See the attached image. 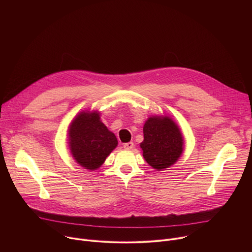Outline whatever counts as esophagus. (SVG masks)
<instances>
[{
    "instance_id": "34e87169",
    "label": "esophagus",
    "mask_w": 252,
    "mask_h": 252,
    "mask_svg": "<svg viewBox=\"0 0 252 252\" xmlns=\"http://www.w3.org/2000/svg\"><path fill=\"white\" fill-rule=\"evenodd\" d=\"M124 148L126 150H131L133 148V142L132 141H128V142L124 143Z\"/></svg>"
}]
</instances>
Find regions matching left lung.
I'll list each match as a JSON object with an SVG mask.
<instances>
[{"instance_id":"obj_1","label":"left lung","mask_w":252,"mask_h":252,"mask_svg":"<svg viewBox=\"0 0 252 252\" xmlns=\"http://www.w3.org/2000/svg\"><path fill=\"white\" fill-rule=\"evenodd\" d=\"M142 156L158 170L173 164L183 154L184 139L178 126L171 119L152 117L143 126Z\"/></svg>"}]
</instances>
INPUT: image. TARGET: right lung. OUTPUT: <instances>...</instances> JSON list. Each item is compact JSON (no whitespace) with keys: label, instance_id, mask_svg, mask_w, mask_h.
<instances>
[{"label":"right lung","instance_id":"1","mask_svg":"<svg viewBox=\"0 0 252 252\" xmlns=\"http://www.w3.org/2000/svg\"><path fill=\"white\" fill-rule=\"evenodd\" d=\"M69 148L77 162L94 170L118 146L116 135L99 121L97 113H81L69 126Z\"/></svg>","mask_w":252,"mask_h":252}]
</instances>
